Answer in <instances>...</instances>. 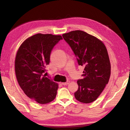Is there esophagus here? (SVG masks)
<instances>
[{
	"instance_id": "1",
	"label": "esophagus",
	"mask_w": 130,
	"mask_h": 130,
	"mask_svg": "<svg viewBox=\"0 0 130 130\" xmlns=\"http://www.w3.org/2000/svg\"><path fill=\"white\" fill-rule=\"evenodd\" d=\"M69 82H70L69 81H67L66 82H63V83H62V84L63 85H64V86L67 85H68L69 84Z\"/></svg>"
}]
</instances>
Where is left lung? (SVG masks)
<instances>
[{
	"mask_svg": "<svg viewBox=\"0 0 130 130\" xmlns=\"http://www.w3.org/2000/svg\"><path fill=\"white\" fill-rule=\"evenodd\" d=\"M62 37L74 52L78 64L85 67L83 78L77 81L78 88L75 97L82 103H92L103 91L110 77L107 49L99 39L83 31H70Z\"/></svg>",
	"mask_w": 130,
	"mask_h": 130,
	"instance_id": "obj_1",
	"label": "left lung"
}]
</instances>
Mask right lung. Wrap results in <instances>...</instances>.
<instances>
[{
    "label": "right lung",
    "mask_w": 130,
    "mask_h": 130,
    "mask_svg": "<svg viewBox=\"0 0 130 130\" xmlns=\"http://www.w3.org/2000/svg\"><path fill=\"white\" fill-rule=\"evenodd\" d=\"M62 37L37 34L27 38L19 47L15 59V73L22 89L31 99L45 104L56 98L58 84L45 77L51 52Z\"/></svg>",
    "instance_id": "1"
}]
</instances>
